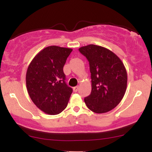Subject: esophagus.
Returning <instances> with one entry per match:
<instances>
[{
	"label": "esophagus",
	"instance_id": "34e87169",
	"mask_svg": "<svg viewBox=\"0 0 152 152\" xmlns=\"http://www.w3.org/2000/svg\"><path fill=\"white\" fill-rule=\"evenodd\" d=\"M73 90H74V92H77L78 90V86H75L73 88Z\"/></svg>",
	"mask_w": 152,
	"mask_h": 152
}]
</instances>
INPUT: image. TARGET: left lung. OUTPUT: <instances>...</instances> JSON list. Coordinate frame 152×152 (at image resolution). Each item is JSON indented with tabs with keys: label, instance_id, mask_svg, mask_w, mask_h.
Wrapping results in <instances>:
<instances>
[{
	"label": "left lung",
	"instance_id": "1",
	"mask_svg": "<svg viewBox=\"0 0 152 152\" xmlns=\"http://www.w3.org/2000/svg\"><path fill=\"white\" fill-rule=\"evenodd\" d=\"M89 62L91 92L84 99L87 107L97 114L108 112L119 104L127 86L123 62L111 50L90 44L78 49Z\"/></svg>",
	"mask_w": 152,
	"mask_h": 152
}]
</instances>
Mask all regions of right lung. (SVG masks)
<instances>
[{
	"instance_id": "add662e5",
	"label": "right lung",
	"mask_w": 152,
	"mask_h": 152,
	"mask_svg": "<svg viewBox=\"0 0 152 152\" xmlns=\"http://www.w3.org/2000/svg\"><path fill=\"white\" fill-rule=\"evenodd\" d=\"M72 49L56 46L43 48L34 57L26 72V88L31 100L49 115L62 112L72 88L66 85L64 66Z\"/></svg>"
}]
</instances>
